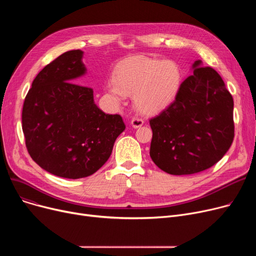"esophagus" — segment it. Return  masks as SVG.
I'll list each match as a JSON object with an SVG mask.
<instances>
[{"label": "esophagus", "mask_w": 256, "mask_h": 256, "mask_svg": "<svg viewBox=\"0 0 256 256\" xmlns=\"http://www.w3.org/2000/svg\"><path fill=\"white\" fill-rule=\"evenodd\" d=\"M144 124V121L140 118H132V121H130V126L134 128H138L140 126H142Z\"/></svg>", "instance_id": "obj_1"}]
</instances>
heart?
<instances>
[{
  "label": "heart",
  "instance_id": "obj_1",
  "mask_svg": "<svg viewBox=\"0 0 256 256\" xmlns=\"http://www.w3.org/2000/svg\"><path fill=\"white\" fill-rule=\"evenodd\" d=\"M182 72L171 61L135 56L121 62L106 82V93L117 104L132 94L136 109L145 115L162 111L176 100Z\"/></svg>",
  "mask_w": 256,
  "mask_h": 256
}]
</instances>
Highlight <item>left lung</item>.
Masks as SVG:
<instances>
[{"label":"left lung","instance_id":"1","mask_svg":"<svg viewBox=\"0 0 256 256\" xmlns=\"http://www.w3.org/2000/svg\"><path fill=\"white\" fill-rule=\"evenodd\" d=\"M171 104L152 118L150 158L173 176L210 168L234 136V100L220 74L197 60Z\"/></svg>","mask_w":256,"mask_h":256}]
</instances>
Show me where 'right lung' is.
Wrapping results in <instances>:
<instances>
[{"label": "right lung", "instance_id": "obj_1", "mask_svg": "<svg viewBox=\"0 0 256 256\" xmlns=\"http://www.w3.org/2000/svg\"><path fill=\"white\" fill-rule=\"evenodd\" d=\"M84 52H66L34 78L22 108L26 146L46 171L76 180L96 172L126 130L120 115L104 113L93 90L82 86Z\"/></svg>", "mask_w": 256, "mask_h": 256}]
</instances>
